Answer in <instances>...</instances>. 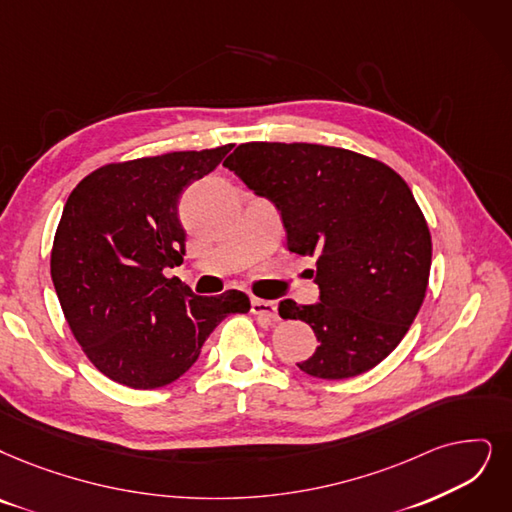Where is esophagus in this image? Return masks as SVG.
I'll list each match as a JSON object with an SVG mask.
<instances>
[{
  "mask_svg": "<svg viewBox=\"0 0 512 512\" xmlns=\"http://www.w3.org/2000/svg\"><path fill=\"white\" fill-rule=\"evenodd\" d=\"M252 313L267 319V321H277V304L271 300H262V298H252Z\"/></svg>",
  "mask_w": 512,
  "mask_h": 512,
  "instance_id": "esophagus-1",
  "label": "esophagus"
}]
</instances>
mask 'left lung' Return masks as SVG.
Returning a JSON list of instances; mask_svg holds the SVG:
<instances>
[{"mask_svg":"<svg viewBox=\"0 0 512 512\" xmlns=\"http://www.w3.org/2000/svg\"><path fill=\"white\" fill-rule=\"evenodd\" d=\"M277 208L288 248L315 258L319 302H279L313 327L300 370L344 380L391 355L414 323L431 273V233L405 180L382 161L309 142H245L224 161Z\"/></svg>","mask_w":512,"mask_h":512,"instance_id":"left-lung-1","label":"left lung"}]
</instances>
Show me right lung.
I'll use <instances>...</instances> for the list:
<instances>
[{"label":"right lung","mask_w":512,"mask_h":512,"mask_svg":"<svg viewBox=\"0 0 512 512\" xmlns=\"http://www.w3.org/2000/svg\"><path fill=\"white\" fill-rule=\"evenodd\" d=\"M233 145L109 163L86 176L60 216L50 273L75 340L107 378L159 388L199 359L201 346L250 298L195 296L163 275L185 256L178 201Z\"/></svg>","instance_id":"obj_1"}]
</instances>
